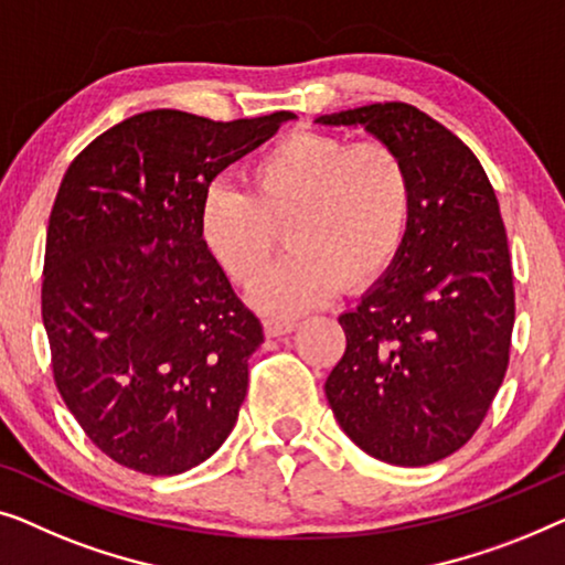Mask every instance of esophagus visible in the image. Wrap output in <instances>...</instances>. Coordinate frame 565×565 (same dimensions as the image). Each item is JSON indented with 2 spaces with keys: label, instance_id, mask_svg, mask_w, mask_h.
<instances>
[{
  "label": "esophagus",
  "instance_id": "esophagus-1",
  "mask_svg": "<svg viewBox=\"0 0 565 565\" xmlns=\"http://www.w3.org/2000/svg\"><path fill=\"white\" fill-rule=\"evenodd\" d=\"M264 330L268 338H281V335H289V332L297 330V322L294 320H279V317H271V320L264 322Z\"/></svg>",
  "mask_w": 565,
  "mask_h": 565
}]
</instances>
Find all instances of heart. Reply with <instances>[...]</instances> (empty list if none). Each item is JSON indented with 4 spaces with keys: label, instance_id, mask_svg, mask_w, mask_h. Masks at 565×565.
<instances>
[{
    "label": "heart",
    "instance_id": "b5f03b06",
    "mask_svg": "<svg viewBox=\"0 0 565 565\" xmlns=\"http://www.w3.org/2000/svg\"><path fill=\"white\" fill-rule=\"evenodd\" d=\"M415 184L384 140L284 135L248 166V189L212 184L202 196V241L230 279L250 286L271 266L289 227L294 256L264 276L253 301L274 315L322 307L343 289H369L402 256Z\"/></svg>",
    "mask_w": 565,
    "mask_h": 565
}]
</instances>
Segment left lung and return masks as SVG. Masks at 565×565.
<instances>
[{"label":"left lung","instance_id":"8db88e82","mask_svg":"<svg viewBox=\"0 0 565 565\" xmlns=\"http://www.w3.org/2000/svg\"><path fill=\"white\" fill-rule=\"evenodd\" d=\"M399 150L415 184L402 256L353 312L324 381L338 423L394 466L435 463L479 430L502 386L514 279L494 186L458 135L404 102L322 115Z\"/></svg>","mask_w":565,"mask_h":565}]
</instances>
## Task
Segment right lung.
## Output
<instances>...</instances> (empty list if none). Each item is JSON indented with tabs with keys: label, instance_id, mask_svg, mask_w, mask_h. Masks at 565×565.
<instances>
[{
	"label": "right lung",
	"instance_id": "add662e5",
	"mask_svg": "<svg viewBox=\"0 0 565 565\" xmlns=\"http://www.w3.org/2000/svg\"><path fill=\"white\" fill-rule=\"evenodd\" d=\"M291 117L153 109L71 161L47 222L43 324L63 402L115 463L189 471L235 427L264 324L206 250L200 206Z\"/></svg>",
	"mask_w": 565,
	"mask_h": 565
}]
</instances>
